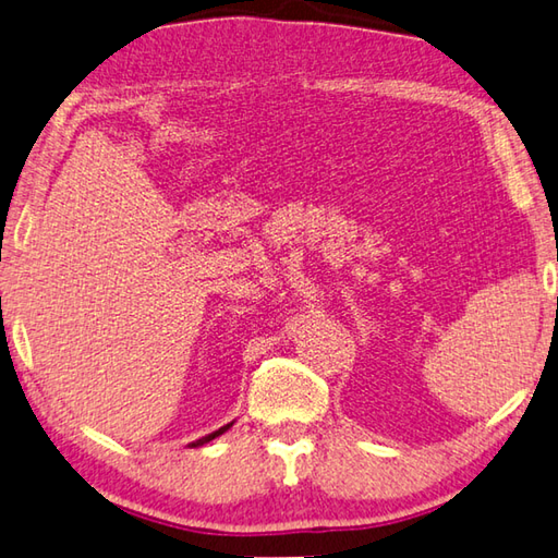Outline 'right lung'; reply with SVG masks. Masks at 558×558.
Here are the masks:
<instances>
[{
  "mask_svg": "<svg viewBox=\"0 0 558 558\" xmlns=\"http://www.w3.org/2000/svg\"><path fill=\"white\" fill-rule=\"evenodd\" d=\"M230 427H233V423H230V425H223V427H220V429H216V433L206 435V437H202V439H196V442H192V447H202V445H206V442H211V439H216L218 435H223L226 429H230Z\"/></svg>",
  "mask_w": 558,
  "mask_h": 558,
  "instance_id": "right-lung-1",
  "label": "right lung"
}]
</instances>
